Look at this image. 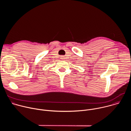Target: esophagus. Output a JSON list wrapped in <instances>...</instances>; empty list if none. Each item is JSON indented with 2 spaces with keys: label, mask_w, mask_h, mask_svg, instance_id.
<instances>
[{
  "label": "esophagus",
  "mask_w": 131,
  "mask_h": 131,
  "mask_svg": "<svg viewBox=\"0 0 131 131\" xmlns=\"http://www.w3.org/2000/svg\"><path fill=\"white\" fill-rule=\"evenodd\" d=\"M61 57V59H63V58H64V57H63V56H62V57Z\"/></svg>",
  "instance_id": "esophagus-1"
}]
</instances>
